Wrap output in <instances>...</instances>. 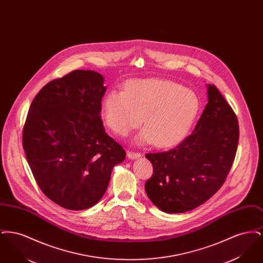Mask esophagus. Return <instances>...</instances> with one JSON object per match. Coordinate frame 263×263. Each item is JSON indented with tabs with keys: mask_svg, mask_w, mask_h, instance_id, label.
<instances>
[{
	"mask_svg": "<svg viewBox=\"0 0 263 263\" xmlns=\"http://www.w3.org/2000/svg\"><path fill=\"white\" fill-rule=\"evenodd\" d=\"M141 155L139 152H133V151H127V157L131 160H134V159H137Z\"/></svg>",
	"mask_w": 263,
	"mask_h": 263,
	"instance_id": "1",
	"label": "esophagus"
}]
</instances>
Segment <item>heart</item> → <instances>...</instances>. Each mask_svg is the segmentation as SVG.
<instances>
[{
    "label": "heart",
    "mask_w": 263,
    "mask_h": 263,
    "mask_svg": "<svg viewBox=\"0 0 263 263\" xmlns=\"http://www.w3.org/2000/svg\"><path fill=\"white\" fill-rule=\"evenodd\" d=\"M200 109V100L191 89L159 79L134 80L123 91L107 93L102 112L114 133L125 136L142 122L139 140L158 147L173 146L186 136Z\"/></svg>",
    "instance_id": "obj_1"
}]
</instances>
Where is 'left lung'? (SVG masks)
<instances>
[{
    "label": "left lung",
    "mask_w": 263,
    "mask_h": 263,
    "mask_svg": "<svg viewBox=\"0 0 263 263\" xmlns=\"http://www.w3.org/2000/svg\"><path fill=\"white\" fill-rule=\"evenodd\" d=\"M238 118L215 85L194 131L174 149L148 153L153 175L145 189L165 213L190 211L211 198L224 184L235 161Z\"/></svg>",
    "instance_id": "obj_1"
}]
</instances>
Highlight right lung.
Here are the masks:
<instances>
[{
  "label": "right lung",
  "mask_w": 263,
  "mask_h": 263,
  "mask_svg": "<svg viewBox=\"0 0 263 263\" xmlns=\"http://www.w3.org/2000/svg\"><path fill=\"white\" fill-rule=\"evenodd\" d=\"M106 88L93 71L75 70L55 79L32 100L23 130V147L41 191L68 210L97 204L113 166L126 152L108 136L100 118Z\"/></svg>",
  "instance_id": "right-lung-1"
}]
</instances>
